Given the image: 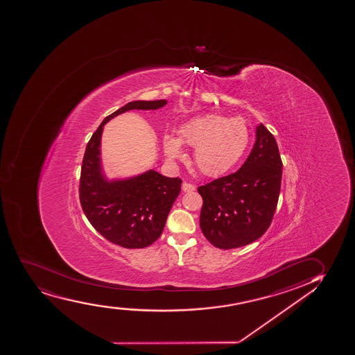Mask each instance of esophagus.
Here are the masks:
<instances>
[{"instance_id":"esophagus-1","label":"esophagus","mask_w":355,"mask_h":355,"mask_svg":"<svg viewBox=\"0 0 355 355\" xmlns=\"http://www.w3.org/2000/svg\"><path fill=\"white\" fill-rule=\"evenodd\" d=\"M182 191L184 193L193 192V191H196V186L192 184H188V182H184L182 184Z\"/></svg>"}]
</instances>
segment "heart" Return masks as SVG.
Listing matches in <instances>:
<instances>
[{
  "mask_svg": "<svg viewBox=\"0 0 355 355\" xmlns=\"http://www.w3.org/2000/svg\"><path fill=\"white\" fill-rule=\"evenodd\" d=\"M179 137L163 136V150L169 159L182 156V146L194 148V163L202 174L216 176L230 171L244 156L250 144L245 119L207 114L189 119L180 127Z\"/></svg>",
  "mask_w": 355,
  "mask_h": 355,
  "instance_id": "heart-1",
  "label": "heart"
}]
</instances>
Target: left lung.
<instances>
[{"label": "left lung", "mask_w": 355, "mask_h": 355, "mask_svg": "<svg viewBox=\"0 0 355 355\" xmlns=\"http://www.w3.org/2000/svg\"><path fill=\"white\" fill-rule=\"evenodd\" d=\"M277 142L263 124L244 164L198 192L202 196L200 228L218 249L241 248L259 239L272 221L282 182Z\"/></svg>", "instance_id": "left-lung-1"}]
</instances>
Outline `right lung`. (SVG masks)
Wrapping results in <instances>:
<instances>
[{"mask_svg": "<svg viewBox=\"0 0 355 355\" xmlns=\"http://www.w3.org/2000/svg\"><path fill=\"white\" fill-rule=\"evenodd\" d=\"M166 104V99L128 103L105 117L86 146L79 184L83 211L97 232L125 249H143L159 239L182 180L148 171L130 179L107 181L101 162L103 128L125 111L156 110Z\"/></svg>", "mask_w": 355, "mask_h": 355, "instance_id": "right-lung-1", "label": "right lung"}]
</instances>
